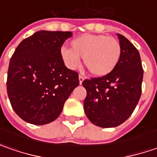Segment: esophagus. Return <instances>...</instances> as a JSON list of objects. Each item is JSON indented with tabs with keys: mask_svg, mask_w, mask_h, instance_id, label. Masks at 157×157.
I'll use <instances>...</instances> for the list:
<instances>
[{
	"mask_svg": "<svg viewBox=\"0 0 157 157\" xmlns=\"http://www.w3.org/2000/svg\"><path fill=\"white\" fill-rule=\"evenodd\" d=\"M78 79H79V84L81 85L82 82L85 80V77H84L83 75H79V76H78Z\"/></svg>",
	"mask_w": 157,
	"mask_h": 157,
	"instance_id": "1",
	"label": "esophagus"
}]
</instances>
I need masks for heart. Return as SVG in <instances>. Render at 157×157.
I'll return each instance as SVG.
<instances>
[{"label":"heart","instance_id":"heart-1","mask_svg":"<svg viewBox=\"0 0 157 157\" xmlns=\"http://www.w3.org/2000/svg\"><path fill=\"white\" fill-rule=\"evenodd\" d=\"M71 49L63 47L60 55L64 64L71 70L80 65V57L89 71L102 77L116 68L121 56V46L117 39L105 35L85 34L71 42Z\"/></svg>","mask_w":157,"mask_h":157}]
</instances>
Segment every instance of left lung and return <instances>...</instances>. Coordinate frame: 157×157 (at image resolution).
<instances>
[{
  "instance_id": "obj_1",
  "label": "left lung",
  "mask_w": 157,
  "mask_h": 157,
  "mask_svg": "<svg viewBox=\"0 0 157 157\" xmlns=\"http://www.w3.org/2000/svg\"><path fill=\"white\" fill-rule=\"evenodd\" d=\"M117 35L121 56L116 68L107 75L82 83L87 93L84 100L86 114L101 128H113L126 121L142 94L143 69L139 52L124 36Z\"/></svg>"
}]
</instances>
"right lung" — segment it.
I'll return each instance as SVG.
<instances>
[{
	"mask_svg": "<svg viewBox=\"0 0 157 157\" xmlns=\"http://www.w3.org/2000/svg\"><path fill=\"white\" fill-rule=\"evenodd\" d=\"M70 31L41 30L22 40L10 58L7 92L16 114L26 122L55 121L79 85L78 73L68 69L60 55Z\"/></svg>",
	"mask_w": 157,
	"mask_h": 157,
	"instance_id": "add662e5",
	"label": "right lung"
}]
</instances>
